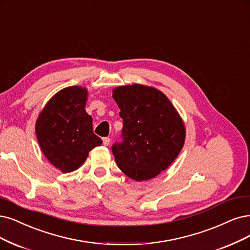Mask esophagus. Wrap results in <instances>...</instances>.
I'll list each match as a JSON object with an SVG mask.
<instances>
[{"label":"esophagus","instance_id":"obj_1","mask_svg":"<svg viewBox=\"0 0 250 250\" xmlns=\"http://www.w3.org/2000/svg\"><path fill=\"white\" fill-rule=\"evenodd\" d=\"M103 144H104L105 146H108V145L110 144V138H108V137L104 138V139H103Z\"/></svg>","mask_w":250,"mask_h":250}]
</instances>
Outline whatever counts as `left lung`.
Segmentation results:
<instances>
[{
    "instance_id": "left-lung-1",
    "label": "left lung",
    "mask_w": 250,
    "mask_h": 250,
    "mask_svg": "<svg viewBox=\"0 0 250 250\" xmlns=\"http://www.w3.org/2000/svg\"><path fill=\"white\" fill-rule=\"evenodd\" d=\"M124 120L123 141L112 146L118 168L136 181L154 178L177 158L186 126L163 92L142 84L113 89Z\"/></svg>"
}]
</instances>
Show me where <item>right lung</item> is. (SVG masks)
<instances>
[{"instance_id": "obj_1", "label": "right lung", "mask_w": 250, "mask_h": 250, "mask_svg": "<svg viewBox=\"0 0 250 250\" xmlns=\"http://www.w3.org/2000/svg\"><path fill=\"white\" fill-rule=\"evenodd\" d=\"M87 89L70 86L57 92L36 122V135L44 155L63 173L77 170L88 152L102 144L85 111Z\"/></svg>"}]
</instances>
